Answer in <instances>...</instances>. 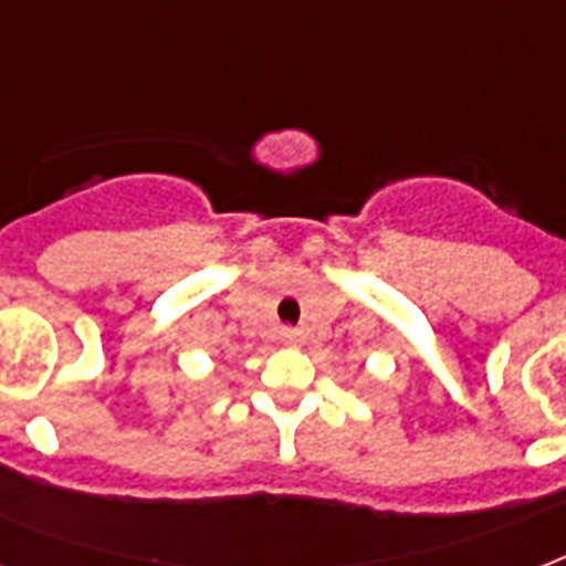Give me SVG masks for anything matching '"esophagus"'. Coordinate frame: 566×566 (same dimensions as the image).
Returning <instances> with one entry per match:
<instances>
[{
    "label": "esophagus",
    "mask_w": 566,
    "mask_h": 566,
    "mask_svg": "<svg viewBox=\"0 0 566 566\" xmlns=\"http://www.w3.org/2000/svg\"><path fill=\"white\" fill-rule=\"evenodd\" d=\"M279 340L287 346H300L302 344V332L300 328H291V326H284L282 332H279Z\"/></svg>",
    "instance_id": "esophagus-1"
}]
</instances>
